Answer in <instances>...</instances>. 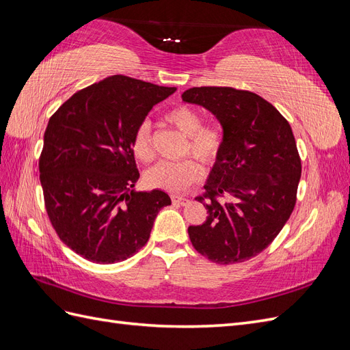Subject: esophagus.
<instances>
[{
    "label": "esophagus",
    "instance_id": "obj_1",
    "mask_svg": "<svg viewBox=\"0 0 350 350\" xmlns=\"http://www.w3.org/2000/svg\"><path fill=\"white\" fill-rule=\"evenodd\" d=\"M171 198H172L174 203H176L179 206H185L189 201L187 197H183V196H171Z\"/></svg>",
    "mask_w": 350,
    "mask_h": 350
}]
</instances>
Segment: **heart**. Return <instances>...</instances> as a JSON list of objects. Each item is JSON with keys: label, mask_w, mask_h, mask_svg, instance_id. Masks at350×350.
Listing matches in <instances>:
<instances>
[{"label": "heart", "mask_w": 350, "mask_h": 350, "mask_svg": "<svg viewBox=\"0 0 350 350\" xmlns=\"http://www.w3.org/2000/svg\"><path fill=\"white\" fill-rule=\"evenodd\" d=\"M163 120L174 126L183 135L185 143L183 147L184 154H193L197 161L206 166H211L221 150V134L213 124H201V115L197 109L188 105H178L169 109ZM133 154L142 162H152L154 157L152 143V126L149 121H143L137 126L131 139ZM201 175V167L188 157L179 162H161L147 169L144 179L147 185L165 189V191H183L189 184L196 183Z\"/></svg>", "instance_id": "1"}]
</instances>
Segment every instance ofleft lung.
Segmentation results:
<instances>
[{
  "label": "left lung",
  "mask_w": 350,
  "mask_h": 350,
  "mask_svg": "<svg viewBox=\"0 0 350 350\" xmlns=\"http://www.w3.org/2000/svg\"><path fill=\"white\" fill-rule=\"evenodd\" d=\"M183 100L204 107L224 126L206 193L196 198L208 216L188 228L189 239L213 262L247 261L270 245L293 211L302 166L292 129L271 103L248 90L193 88Z\"/></svg>",
  "instance_id": "left-lung-1"
}]
</instances>
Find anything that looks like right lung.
Segmentation results:
<instances>
[{
    "label": "right lung",
    "instance_id": "obj_1",
    "mask_svg": "<svg viewBox=\"0 0 350 350\" xmlns=\"http://www.w3.org/2000/svg\"><path fill=\"white\" fill-rule=\"evenodd\" d=\"M175 90L116 74L74 93L49 118L39 157L45 208L59 239L83 258L133 257L149 241L159 210L171 204L161 189H133L140 174L131 139Z\"/></svg>",
    "mask_w": 350,
    "mask_h": 350
}]
</instances>
